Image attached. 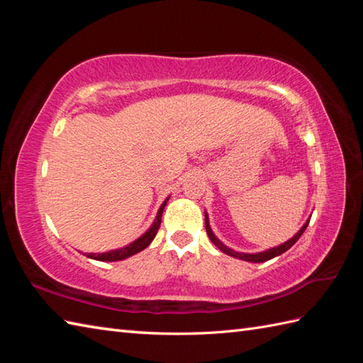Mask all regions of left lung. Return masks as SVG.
Masks as SVG:
<instances>
[{
	"label": "left lung",
	"mask_w": 363,
	"mask_h": 363,
	"mask_svg": "<svg viewBox=\"0 0 363 363\" xmlns=\"http://www.w3.org/2000/svg\"><path fill=\"white\" fill-rule=\"evenodd\" d=\"M307 225H309V221H307L306 225H304L303 228H301V229L298 230V234L293 235L289 242H285V243H282V245H279V246H276V248L267 250V251H264V252L246 254V252H237V251L230 250V248H228V246L223 245V243L218 240V238L213 235L212 229H211V226H209V218H207V215H206V233H207V235H209L211 242H212L215 246H217V248H218L220 251H223V252H225V254H228V256H233V257L242 259V260H246V262H254V264H260V262L269 260V259H273V257H276V256H279V254L285 252V251H287V250H290L291 246L298 242V238H299L301 235H303V233H304V230H306Z\"/></svg>",
	"instance_id": "obj_1"
}]
</instances>
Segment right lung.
Masks as SVG:
<instances>
[{
    "mask_svg": "<svg viewBox=\"0 0 363 363\" xmlns=\"http://www.w3.org/2000/svg\"><path fill=\"white\" fill-rule=\"evenodd\" d=\"M165 204H167V201H164V204L160 206V209L157 212V217H156V220H154L152 226L148 230H146V233L140 238H137L135 242L125 246V248L109 251V252H99V254L90 252V254H87V257L95 259V260H101V262H117V260H123L126 257L134 256V254H137V252L143 251L146 246H148L154 240V237H156V234H157V230L160 228V221H162V212H164Z\"/></svg>",
    "mask_w": 363,
    "mask_h": 363,
    "instance_id": "add662e5",
    "label": "right lung"
}]
</instances>
